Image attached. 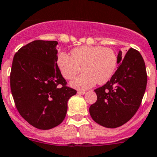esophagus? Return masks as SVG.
Here are the masks:
<instances>
[{
  "mask_svg": "<svg viewBox=\"0 0 157 157\" xmlns=\"http://www.w3.org/2000/svg\"><path fill=\"white\" fill-rule=\"evenodd\" d=\"M77 94H80V95H83V94H86V92L85 91H81V90H79L77 91Z\"/></svg>",
  "mask_w": 157,
  "mask_h": 157,
  "instance_id": "obj_1",
  "label": "esophagus"
}]
</instances>
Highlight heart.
Segmentation results:
<instances>
[{
    "label": "heart",
    "instance_id": "heart-1",
    "mask_svg": "<svg viewBox=\"0 0 157 157\" xmlns=\"http://www.w3.org/2000/svg\"><path fill=\"white\" fill-rule=\"evenodd\" d=\"M57 66L67 80L74 79L80 71L81 75L71 83L77 90H87L97 83L103 84L115 74L118 57L112 48L103 46H83L74 48L71 57L63 52L57 54Z\"/></svg>",
    "mask_w": 157,
    "mask_h": 157
}]
</instances>
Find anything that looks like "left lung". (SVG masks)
Instances as JSON below:
<instances>
[{"label": "left lung", "mask_w": 157, "mask_h": 157, "mask_svg": "<svg viewBox=\"0 0 157 157\" xmlns=\"http://www.w3.org/2000/svg\"><path fill=\"white\" fill-rule=\"evenodd\" d=\"M117 57L119 67L106 84L94 90L97 100L89 109L92 119L107 128H117L131 119L147 87L145 63L139 51H120Z\"/></svg>", "instance_id": "8db88e82"}]
</instances>
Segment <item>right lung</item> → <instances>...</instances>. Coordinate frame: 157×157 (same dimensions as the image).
<instances>
[{
	"mask_svg": "<svg viewBox=\"0 0 157 157\" xmlns=\"http://www.w3.org/2000/svg\"><path fill=\"white\" fill-rule=\"evenodd\" d=\"M54 40H34L18 50L12 62L10 83L21 117L40 130L61 124L67 102L77 90L67 86L57 66Z\"/></svg>",
	"mask_w": 157,
	"mask_h": 157,
	"instance_id": "obj_1",
	"label": "right lung"
}]
</instances>
